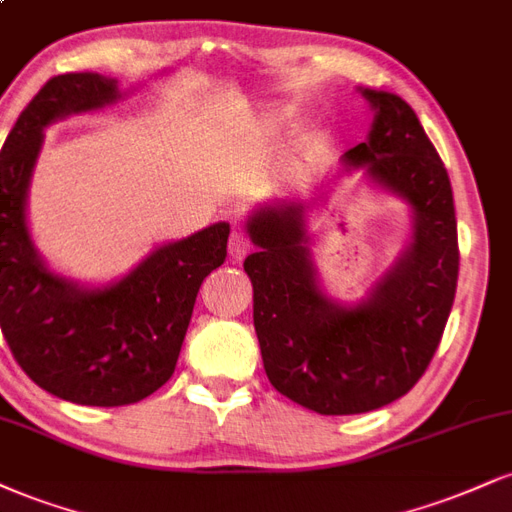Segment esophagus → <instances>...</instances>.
<instances>
[{
	"label": "esophagus",
	"mask_w": 512,
	"mask_h": 512,
	"mask_svg": "<svg viewBox=\"0 0 512 512\" xmlns=\"http://www.w3.org/2000/svg\"><path fill=\"white\" fill-rule=\"evenodd\" d=\"M250 252V240L243 236V233H231L229 238V257L233 262H243L245 255Z\"/></svg>",
	"instance_id": "obj_1"
}]
</instances>
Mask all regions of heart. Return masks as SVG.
Returning <instances> with one entry per match:
<instances>
[{
    "instance_id": "obj_1",
    "label": "heart",
    "mask_w": 512,
    "mask_h": 512,
    "mask_svg": "<svg viewBox=\"0 0 512 512\" xmlns=\"http://www.w3.org/2000/svg\"><path fill=\"white\" fill-rule=\"evenodd\" d=\"M262 123H264V126H267V119H264V121H262Z\"/></svg>"
}]
</instances>
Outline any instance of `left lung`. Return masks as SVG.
I'll use <instances>...</instances> for the list:
<instances>
[{
	"instance_id": "obj_1",
	"label": "left lung",
	"mask_w": 512,
	"mask_h": 512,
	"mask_svg": "<svg viewBox=\"0 0 512 512\" xmlns=\"http://www.w3.org/2000/svg\"><path fill=\"white\" fill-rule=\"evenodd\" d=\"M374 112L348 171L410 207L412 236L365 300L338 303L319 286L310 202L272 200L248 217L257 252L245 257L264 372L279 393L319 415L384 408L420 381L439 348L458 283V224L446 166L412 107L360 88Z\"/></svg>"
}]
</instances>
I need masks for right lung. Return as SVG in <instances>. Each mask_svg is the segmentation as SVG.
Here are the masks:
<instances>
[{
  "mask_svg": "<svg viewBox=\"0 0 512 512\" xmlns=\"http://www.w3.org/2000/svg\"><path fill=\"white\" fill-rule=\"evenodd\" d=\"M126 95L100 73L42 85L0 152V326L23 372L78 405L138 403L171 379L202 281L226 260V221L159 245L104 286L47 267L28 229V190L45 128Z\"/></svg>",
  "mask_w": 512,
  "mask_h": 512,
  "instance_id": "add662e5",
  "label": "right lung"
}]
</instances>
